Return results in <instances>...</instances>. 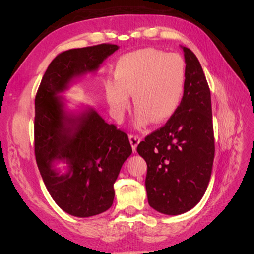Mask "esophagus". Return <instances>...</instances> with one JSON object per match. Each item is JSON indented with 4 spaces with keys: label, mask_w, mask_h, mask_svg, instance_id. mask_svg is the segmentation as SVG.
Masks as SVG:
<instances>
[{
    "label": "esophagus",
    "mask_w": 254,
    "mask_h": 254,
    "mask_svg": "<svg viewBox=\"0 0 254 254\" xmlns=\"http://www.w3.org/2000/svg\"><path fill=\"white\" fill-rule=\"evenodd\" d=\"M128 140H130V143L132 145V150L133 151H135L137 144H139L141 141V136L136 135V134H131L130 136H128Z\"/></svg>",
    "instance_id": "1"
}]
</instances>
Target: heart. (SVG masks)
Returning <instances> with one entry per match:
<instances>
[{"label":"heart","instance_id":"obj_1","mask_svg":"<svg viewBox=\"0 0 254 254\" xmlns=\"http://www.w3.org/2000/svg\"><path fill=\"white\" fill-rule=\"evenodd\" d=\"M186 76V64L177 54L154 48L132 51L118 60L114 81L105 86L106 100L113 113L121 115L133 94L137 123L166 122L182 105Z\"/></svg>","mask_w":254,"mask_h":254}]
</instances>
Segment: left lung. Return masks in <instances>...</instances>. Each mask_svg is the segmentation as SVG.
I'll return each mask as SVG.
<instances>
[{
    "mask_svg": "<svg viewBox=\"0 0 254 254\" xmlns=\"http://www.w3.org/2000/svg\"><path fill=\"white\" fill-rule=\"evenodd\" d=\"M183 50L187 76L182 105L136 148L148 167L149 205L167 215L186 213L199 203L208 186L215 154L207 80L195 54L186 47Z\"/></svg>",
    "mask_w": 254,
    "mask_h": 254,
    "instance_id": "8db88e82",
    "label": "left lung"
}]
</instances>
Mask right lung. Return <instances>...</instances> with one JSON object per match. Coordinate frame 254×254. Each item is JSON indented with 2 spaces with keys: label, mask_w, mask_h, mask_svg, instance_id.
Here are the masks:
<instances>
[{
  "label": "right lung",
  "mask_w": 254,
  "mask_h": 254,
  "mask_svg": "<svg viewBox=\"0 0 254 254\" xmlns=\"http://www.w3.org/2000/svg\"><path fill=\"white\" fill-rule=\"evenodd\" d=\"M119 46L101 44L59 54L47 68L34 100V154L40 175L60 208L77 217H89L109 209L114 183L131 156L127 134L103 120L93 109L67 114L58 94L72 78L95 71ZM65 161L67 174L53 169Z\"/></svg>",
  "instance_id": "1"
}]
</instances>
